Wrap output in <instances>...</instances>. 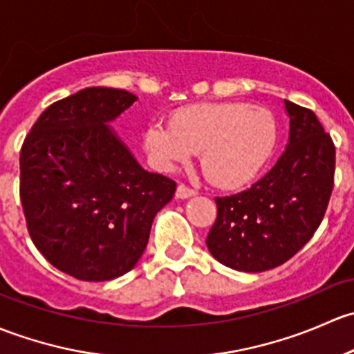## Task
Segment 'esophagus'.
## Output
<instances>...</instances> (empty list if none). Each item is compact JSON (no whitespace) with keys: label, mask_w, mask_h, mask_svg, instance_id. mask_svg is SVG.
<instances>
[{"label":"esophagus","mask_w":354,"mask_h":354,"mask_svg":"<svg viewBox=\"0 0 354 354\" xmlns=\"http://www.w3.org/2000/svg\"><path fill=\"white\" fill-rule=\"evenodd\" d=\"M176 196L178 199H187V198H192V196H196V191L194 189L187 187V185L180 184V185H177Z\"/></svg>","instance_id":"1"}]
</instances>
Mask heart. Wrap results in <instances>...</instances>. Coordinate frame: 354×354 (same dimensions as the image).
Listing matches in <instances>:
<instances>
[{
    "label": "heart",
    "mask_w": 354,
    "mask_h": 354,
    "mask_svg": "<svg viewBox=\"0 0 354 354\" xmlns=\"http://www.w3.org/2000/svg\"><path fill=\"white\" fill-rule=\"evenodd\" d=\"M274 140V119L266 109L235 102L192 105L177 112L170 126L153 122L145 131L153 165L172 170L201 151L204 174L220 187L249 182L269 158Z\"/></svg>",
    "instance_id": "obj_1"
}]
</instances>
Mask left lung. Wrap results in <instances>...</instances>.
I'll use <instances>...</instances> for the list:
<instances>
[{
    "label": "left lung",
    "instance_id": "8db88e82",
    "mask_svg": "<svg viewBox=\"0 0 354 354\" xmlns=\"http://www.w3.org/2000/svg\"><path fill=\"white\" fill-rule=\"evenodd\" d=\"M288 145L252 187L216 198L207 233L211 256L243 272H262L291 259L319 228L334 187L336 148L310 109L285 100Z\"/></svg>",
    "mask_w": 354,
    "mask_h": 354
}]
</instances>
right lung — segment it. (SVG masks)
<instances>
[{
    "label": "right lung",
    "instance_id": "add662e5",
    "mask_svg": "<svg viewBox=\"0 0 354 354\" xmlns=\"http://www.w3.org/2000/svg\"><path fill=\"white\" fill-rule=\"evenodd\" d=\"M138 100L90 86L42 112L20 151V199L32 242L83 281L126 274L147 249L155 214L176 182L147 172L111 129Z\"/></svg>",
    "mask_w": 354,
    "mask_h": 354
}]
</instances>
